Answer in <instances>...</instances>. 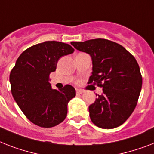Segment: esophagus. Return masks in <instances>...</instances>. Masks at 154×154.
Wrapping results in <instances>:
<instances>
[{
  "label": "esophagus",
  "instance_id": "34e87169",
  "mask_svg": "<svg viewBox=\"0 0 154 154\" xmlns=\"http://www.w3.org/2000/svg\"><path fill=\"white\" fill-rule=\"evenodd\" d=\"M76 92H77V94H82L85 92V91L82 89H80V88H76Z\"/></svg>",
  "mask_w": 154,
  "mask_h": 154
}]
</instances>
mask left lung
<instances>
[{"label":"left lung","mask_w":154,"mask_h":154,"mask_svg":"<svg viewBox=\"0 0 154 154\" xmlns=\"http://www.w3.org/2000/svg\"><path fill=\"white\" fill-rule=\"evenodd\" d=\"M71 44L92 57L88 83L103 88V93L88 107L92 122L103 129L122 125L134 112L142 89V77L134 57L122 46L105 38Z\"/></svg>","instance_id":"obj_1"}]
</instances>
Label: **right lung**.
<instances>
[{
  "mask_svg": "<svg viewBox=\"0 0 154 154\" xmlns=\"http://www.w3.org/2000/svg\"><path fill=\"white\" fill-rule=\"evenodd\" d=\"M70 45L47 41L25 50L10 73L11 91L26 117L41 127H53L66 119L69 101L76 96L73 86L53 89L49 76L62 56L73 53Z\"/></svg>",
  "mask_w": 154,
  "mask_h": 154,
  "instance_id": "right-lung-1",
  "label": "right lung"
}]
</instances>
